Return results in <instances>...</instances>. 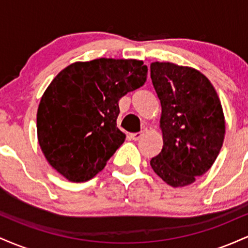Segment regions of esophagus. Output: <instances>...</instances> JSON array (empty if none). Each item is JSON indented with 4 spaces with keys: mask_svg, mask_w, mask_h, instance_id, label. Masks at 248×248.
<instances>
[{
    "mask_svg": "<svg viewBox=\"0 0 248 248\" xmlns=\"http://www.w3.org/2000/svg\"><path fill=\"white\" fill-rule=\"evenodd\" d=\"M143 135H144L143 132L134 133V134H130V139H132V140H134V141H139Z\"/></svg>",
    "mask_w": 248,
    "mask_h": 248,
    "instance_id": "obj_1",
    "label": "esophagus"
}]
</instances>
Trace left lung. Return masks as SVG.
Wrapping results in <instances>:
<instances>
[{
	"label": "left lung",
	"mask_w": 248,
	"mask_h": 248,
	"mask_svg": "<svg viewBox=\"0 0 248 248\" xmlns=\"http://www.w3.org/2000/svg\"><path fill=\"white\" fill-rule=\"evenodd\" d=\"M150 77L161 102L163 139L150 166L168 186H190L212 167L223 146L220 99L211 81L193 67L154 62Z\"/></svg>",
	"instance_id": "1"
}]
</instances>
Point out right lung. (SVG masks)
I'll use <instances>...</instances> for the list:
<instances>
[{
    "instance_id": "right-lung-1",
    "label": "right lung",
    "mask_w": 248,
    "mask_h": 248,
    "mask_svg": "<svg viewBox=\"0 0 248 248\" xmlns=\"http://www.w3.org/2000/svg\"><path fill=\"white\" fill-rule=\"evenodd\" d=\"M148 67L136 59L76 62L55 77L37 110L43 155L67 181L93 178L124 142L116 127L119 100L143 86Z\"/></svg>"
}]
</instances>
